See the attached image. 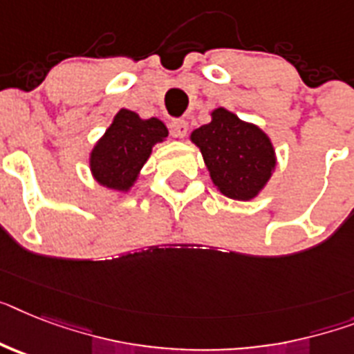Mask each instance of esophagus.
<instances>
[{
  "instance_id": "obj_1",
  "label": "esophagus",
  "mask_w": 354,
  "mask_h": 354,
  "mask_svg": "<svg viewBox=\"0 0 354 354\" xmlns=\"http://www.w3.org/2000/svg\"><path fill=\"white\" fill-rule=\"evenodd\" d=\"M171 133L175 137H179V139H184V137L188 136V122L183 121V119L171 121Z\"/></svg>"
}]
</instances>
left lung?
Wrapping results in <instances>:
<instances>
[{
    "label": "left lung",
    "instance_id": "1",
    "mask_svg": "<svg viewBox=\"0 0 354 354\" xmlns=\"http://www.w3.org/2000/svg\"><path fill=\"white\" fill-rule=\"evenodd\" d=\"M189 141L203 153L213 186L233 201L259 197L277 170L270 136L224 106L215 108L212 121L192 131Z\"/></svg>",
    "mask_w": 354,
    "mask_h": 354
}]
</instances>
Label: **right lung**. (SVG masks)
Returning a JSON list of instances; mask_svg holds the SVG:
<instances>
[{"instance_id": "obj_1", "label": "right lung", "mask_w": 354, "mask_h": 354, "mask_svg": "<svg viewBox=\"0 0 354 354\" xmlns=\"http://www.w3.org/2000/svg\"><path fill=\"white\" fill-rule=\"evenodd\" d=\"M166 137L168 128L160 119H142L139 113L121 108L90 151L93 180L108 189L128 194L150 159L151 148L166 141Z\"/></svg>"}]
</instances>
